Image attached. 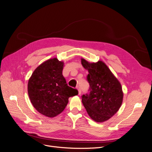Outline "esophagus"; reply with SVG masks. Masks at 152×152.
Wrapping results in <instances>:
<instances>
[{"mask_svg":"<svg viewBox=\"0 0 152 152\" xmlns=\"http://www.w3.org/2000/svg\"><path fill=\"white\" fill-rule=\"evenodd\" d=\"M77 89H78V95H80L81 93H82V91H81L80 88L79 87V86H77Z\"/></svg>","mask_w":152,"mask_h":152,"instance_id":"esophagus-1","label":"esophagus"}]
</instances>
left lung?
I'll list each match as a JSON object with an SVG mask.
<instances>
[{
    "label": "left lung",
    "instance_id": "8db88e82",
    "mask_svg": "<svg viewBox=\"0 0 152 152\" xmlns=\"http://www.w3.org/2000/svg\"><path fill=\"white\" fill-rule=\"evenodd\" d=\"M81 61L88 71L86 80L90 84V92L82 96V103L93 120L106 121L121 106L123 99L121 85L102 61L89 63L84 59Z\"/></svg>",
    "mask_w": 152,
    "mask_h": 152
}]
</instances>
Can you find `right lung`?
I'll return each instance as SVG.
<instances>
[{
  "instance_id": "right-lung-1",
  "label": "right lung",
  "mask_w": 152,
  "mask_h": 152,
  "mask_svg": "<svg viewBox=\"0 0 152 152\" xmlns=\"http://www.w3.org/2000/svg\"><path fill=\"white\" fill-rule=\"evenodd\" d=\"M64 62L49 59L34 70L28 83L31 102L39 113L53 118L61 113L69 98L78 95L77 89L68 86L62 75Z\"/></svg>"
}]
</instances>
